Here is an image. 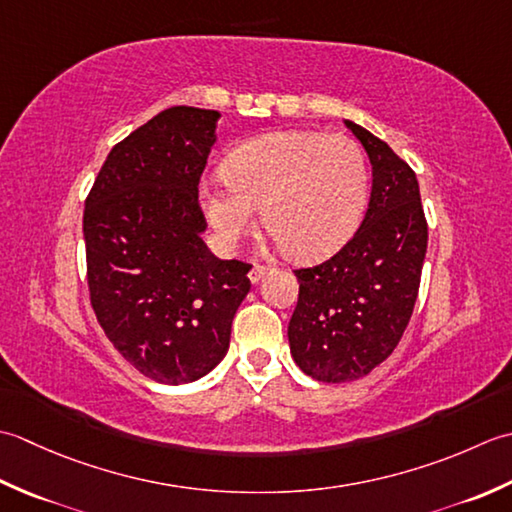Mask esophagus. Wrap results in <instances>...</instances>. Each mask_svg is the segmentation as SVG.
I'll return each instance as SVG.
<instances>
[{"label": "esophagus", "instance_id": "obj_1", "mask_svg": "<svg viewBox=\"0 0 512 512\" xmlns=\"http://www.w3.org/2000/svg\"><path fill=\"white\" fill-rule=\"evenodd\" d=\"M269 271H271V267L254 263L252 269H249V280H252V283L256 285V283H260V280H263V278L269 274Z\"/></svg>", "mask_w": 512, "mask_h": 512}]
</instances>
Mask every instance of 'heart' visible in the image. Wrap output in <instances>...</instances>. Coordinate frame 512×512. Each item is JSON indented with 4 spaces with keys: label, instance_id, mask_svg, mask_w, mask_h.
Instances as JSON below:
<instances>
[{
    "label": "heart",
    "instance_id": "b5f03b06",
    "mask_svg": "<svg viewBox=\"0 0 512 512\" xmlns=\"http://www.w3.org/2000/svg\"><path fill=\"white\" fill-rule=\"evenodd\" d=\"M225 181L201 185V203L218 243L234 247L256 223L296 260L336 252L356 232L371 192L369 161L347 134L271 132L238 145L223 163Z\"/></svg>",
    "mask_w": 512,
    "mask_h": 512
}]
</instances>
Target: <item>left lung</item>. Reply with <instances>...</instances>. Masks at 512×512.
<instances>
[{
    "instance_id": "obj_1",
    "label": "left lung",
    "mask_w": 512,
    "mask_h": 512,
    "mask_svg": "<svg viewBox=\"0 0 512 512\" xmlns=\"http://www.w3.org/2000/svg\"><path fill=\"white\" fill-rule=\"evenodd\" d=\"M373 181L367 212L351 241L316 267L296 269L298 305L289 347L298 367L320 382H351L398 347L409 325L429 241L420 185L409 163L353 121Z\"/></svg>"
}]
</instances>
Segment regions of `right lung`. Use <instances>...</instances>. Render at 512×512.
Returning <instances> with one entry per match:
<instances>
[{
  "label": "right lung",
  "mask_w": 512,
  "mask_h": 512,
  "mask_svg": "<svg viewBox=\"0 0 512 512\" xmlns=\"http://www.w3.org/2000/svg\"><path fill=\"white\" fill-rule=\"evenodd\" d=\"M216 110L174 106L110 150L83 210L90 305L145 378L187 384L225 358L247 296L243 260L216 258L201 234L198 183Z\"/></svg>",
  "instance_id": "1"
}]
</instances>
